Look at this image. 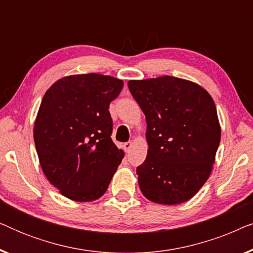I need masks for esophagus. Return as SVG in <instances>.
<instances>
[{
    "mask_svg": "<svg viewBox=\"0 0 253 253\" xmlns=\"http://www.w3.org/2000/svg\"><path fill=\"white\" fill-rule=\"evenodd\" d=\"M123 147H124V151L129 152L131 150V147H132V141H127V143L123 145Z\"/></svg>",
    "mask_w": 253,
    "mask_h": 253,
    "instance_id": "1",
    "label": "esophagus"
}]
</instances>
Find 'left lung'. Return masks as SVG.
Segmentation results:
<instances>
[{
  "label": "left lung",
  "mask_w": 253,
  "mask_h": 253,
  "mask_svg": "<svg viewBox=\"0 0 253 253\" xmlns=\"http://www.w3.org/2000/svg\"><path fill=\"white\" fill-rule=\"evenodd\" d=\"M127 87L147 124V157L137 167L141 193L164 205L191 199L210 177L221 139L212 96L171 76L129 81Z\"/></svg>",
  "instance_id": "8db88e82"
}]
</instances>
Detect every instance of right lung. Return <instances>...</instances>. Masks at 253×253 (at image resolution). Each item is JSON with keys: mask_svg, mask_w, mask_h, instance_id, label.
<instances>
[{"mask_svg": "<svg viewBox=\"0 0 253 253\" xmlns=\"http://www.w3.org/2000/svg\"><path fill=\"white\" fill-rule=\"evenodd\" d=\"M122 87L112 76L83 74L58 79L44 93L34 143L43 174L69 199H99L124 158L110 138L108 110Z\"/></svg>", "mask_w": 253, "mask_h": 253, "instance_id": "obj_1", "label": "right lung"}]
</instances>
